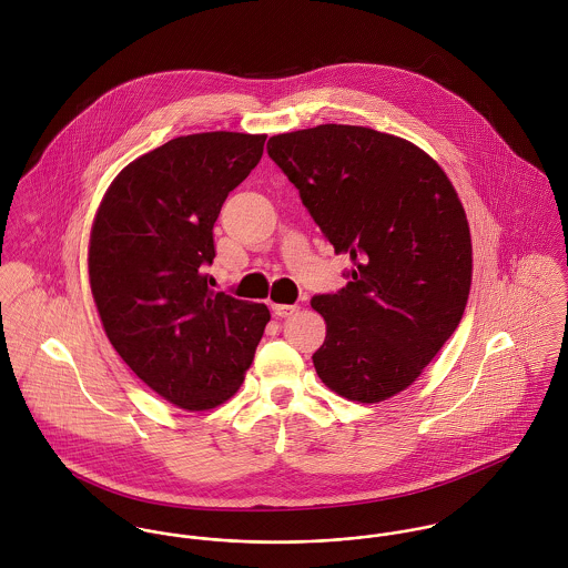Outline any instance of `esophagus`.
I'll return each mask as SVG.
<instances>
[{"label":"esophagus","mask_w":568,"mask_h":568,"mask_svg":"<svg viewBox=\"0 0 568 568\" xmlns=\"http://www.w3.org/2000/svg\"><path fill=\"white\" fill-rule=\"evenodd\" d=\"M297 304H273L275 317H291L293 313H297Z\"/></svg>","instance_id":"esophagus-1"}]
</instances>
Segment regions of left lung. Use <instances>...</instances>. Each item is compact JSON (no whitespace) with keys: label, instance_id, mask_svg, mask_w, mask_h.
<instances>
[{"label":"left lung","instance_id":"8db88e82","mask_svg":"<svg viewBox=\"0 0 568 568\" xmlns=\"http://www.w3.org/2000/svg\"><path fill=\"white\" fill-rule=\"evenodd\" d=\"M266 153L349 280L315 295L327 325L315 369L338 396L365 405L406 389L466 311L473 243L464 205L422 149L365 126L322 124L273 135Z\"/></svg>","mask_w":568,"mask_h":568}]
</instances>
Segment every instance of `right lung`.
<instances>
[{
  "label": "right lung",
  "instance_id": "add662e5",
  "mask_svg": "<svg viewBox=\"0 0 568 568\" xmlns=\"http://www.w3.org/2000/svg\"><path fill=\"white\" fill-rule=\"evenodd\" d=\"M266 135L196 133L129 163L89 241V282L122 361L172 405L205 410L243 385L271 320L264 304L214 293V223L257 165Z\"/></svg>",
  "mask_w": 568,
  "mask_h": 568
}]
</instances>
